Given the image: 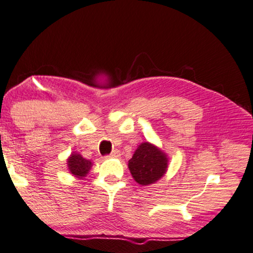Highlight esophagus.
I'll return each mask as SVG.
<instances>
[{
	"instance_id": "34e87169",
	"label": "esophagus",
	"mask_w": 253,
	"mask_h": 253,
	"mask_svg": "<svg viewBox=\"0 0 253 253\" xmlns=\"http://www.w3.org/2000/svg\"><path fill=\"white\" fill-rule=\"evenodd\" d=\"M120 155H121V152H120V150H114L111 152L110 155H108V156H105V157H112V158H115V157H120Z\"/></svg>"
}]
</instances>
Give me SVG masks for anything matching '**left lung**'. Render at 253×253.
Instances as JSON below:
<instances>
[{
    "instance_id": "obj_1",
    "label": "left lung",
    "mask_w": 253,
    "mask_h": 253,
    "mask_svg": "<svg viewBox=\"0 0 253 253\" xmlns=\"http://www.w3.org/2000/svg\"><path fill=\"white\" fill-rule=\"evenodd\" d=\"M167 168V156L148 142L142 143L129 161L130 172L141 185L155 183L163 176Z\"/></svg>"
}]
</instances>
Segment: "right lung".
<instances>
[{"label":"right lung","instance_id":"obj_1","mask_svg":"<svg viewBox=\"0 0 253 253\" xmlns=\"http://www.w3.org/2000/svg\"><path fill=\"white\" fill-rule=\"evenodd\" d=\"M91 162L83 158L79 154H73L69 160H68V167H69L70 172L75 174V176L81 177V178L88 173L90 168H91Z\"/></svg>","mask_w":253,"mask_h":253}]
</instances>
